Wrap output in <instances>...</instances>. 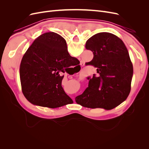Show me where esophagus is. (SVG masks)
Segmentation results:
<instances>
[{
	"mask_svg": "<svg viewBox=\"0 0 149 149\" xmlns=\"http://www.w3.org/2000/svg\"><path fill=\"white\" fill-rule=\"evenodd\" d=\"M81 65H83V64H81Z\"/></svg>",
	"mask_w": 149,
	"mask_h": 149,
	"instance_id": "obj_1",
	"label": "esophagus"
}]
</instances>
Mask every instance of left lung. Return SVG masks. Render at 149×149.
<instances>
[{"instance_id":"left-lung-1","label":"left lung","mask_w":149,"mask_h":149,"mask_svg":"<svg viewBox=\"0 0 149 149\" xmlns=\"http://www.w3.org/2000/svg\"><path fill=\"white\" fill-rule=\"evenodd\" d=\"M85 47L94 55L86 65L96 68L97 74L88 78V87L75 101L92 109H113L127 99L130 91L133 66L127 49L123 40L108 32L92 36Z\"/></svg>"}]
</instances>
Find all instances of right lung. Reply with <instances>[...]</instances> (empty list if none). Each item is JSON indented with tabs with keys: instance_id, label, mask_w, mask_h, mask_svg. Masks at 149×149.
<instances>
[{
	"instance_id": "obj_1",
	"label": "right lung",
	"mask_w": 149,
	"mask_h": 149,
	"mask_svg": "<svg viewBox=\"0 0 149 149\" xmlns=\"http://www.w3.org/2000/svg\"><path fill=\"white\" fill-rule=\"evenodd\" d=\"M65 40L55 32L40 35L28 48L20 66L24 96L34 105L56 108L72 102L61 86L65 68L73 66Z\"/></svg>"
}]
</instances>
